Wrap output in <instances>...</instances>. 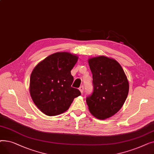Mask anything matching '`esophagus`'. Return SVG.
<instances>
[{"label":"esophagus","instance_id":"esophagus-1","mask_svg":"<svg viewBox=\"0 0 154 154\" xmlns=\"http://www.w3.org/2000/svg\"><path fill=\"white\" fill-rule=\"evenodd\" d=\"M79 90H80V92H81V94H83V92H84V86H83V85L80 86V87H79Z\"/></svg>","mask_w":154,"mask_h":154}]
</instances>
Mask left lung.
<instances>
[{
    "instance_id": "1",
    "label": "left lung",
    "mask_w": 154,
    "mask_h": 154,
    "mask_svg": "<svg viewBox=\"0 0 154 154\" xmlns=\"http://www.w3.org/2000/svg\"><path fill=\"white\" fill-rule=\"evenodd\" d=\"M88 62L92 73L94 91L86 102L92 115L104 120L123 106L128 93V81L115 59L101 55L89 59Z\"/></svg>"
}]
</instances>
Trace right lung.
Listing matches in <instances>:
<instances>
[{
  "instance_id": "obj_1",
  "label": "right lung",
  "mask_w": 154,
  "mask_h": 154,
  "mask_svg": "<svg viewBox=\"0 0 154 154\" xmlns=\"http://www.w3.org/2000/svg\"><path fill=\"white\" fill-rule=\"evenodd\" d=\"M78 60L76 55L57 52L39 62L32 72L29 91L32 100L47 116L59 115L67 110L80 91L71 87V70Z\"/></svg>"
}]
</instances>
